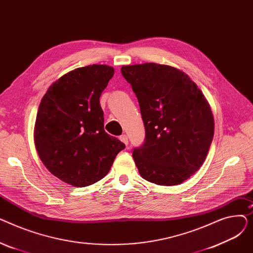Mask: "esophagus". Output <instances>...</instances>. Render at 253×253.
Segmentation results:
<instances>
[{
  "instance_id": "esophagus-1",
  "label": "esophagus",
  "mask_w": 253,
  "mask_h": 253,
  "mask_svg": "<svg viewBox=\"0 0 253 253\" xmlns=\"http://www.w3.org/2000/svg\"><path fill=\"white\" fill-rule=\"evenodd\" d=\"M120 140L123 141L126 145L128 144V136L126 134H122L121 136H120Z\"/></svg>"
}]
</instances>
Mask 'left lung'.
Returning a JSON list of instances; mask_svg holds the SVG:
<instances>
[{"label": "left lung", "instance_id": "obj_1", "mask_svg": "<svg viewBox=\"0 0 253 253\" xmlns=\"http://www.w3.org/2000/svg\"><path fill=\"white\" fill-rule=\"evenodd\" d=\"M121 73L137 97L145 129L144 142L132 153L139 174L160 185L187 180L203 165L214 134L202 91L169 65H124Z\"/></svg>", "mask_w": 253, "mask_h": 253}]
</instances>
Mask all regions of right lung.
<instances>
[{
  "instance_id": "add662e5",
  "label": "right lung",
  "mask_w": 253,
  "mask_h": 253,
  "mask_svg": "<svg viewBox=\"0 0 253 253\" xmlns=\"http://www.w3.org/2000/svg\"><path fill=\"white\" fill-rule=\"evenodd\" d=\"M112 66L92 64L63 75L40 103L35 145L45 167L74 187L103 178L125 144L104 131L99 97L114 76Z\"/></svg>"
}]
</instances>
